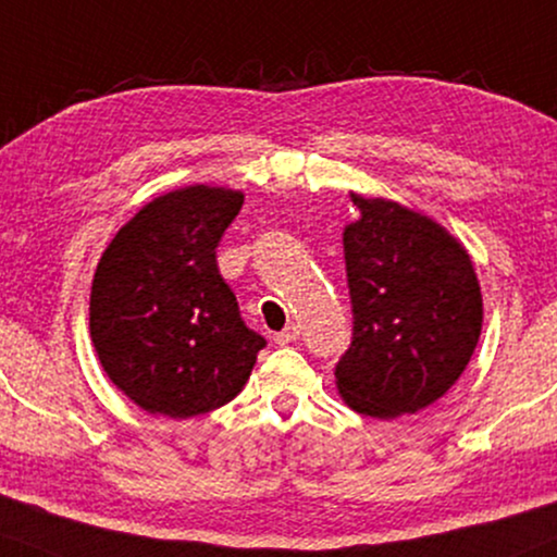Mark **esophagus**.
<instances>
[{"label": "esophagus", "mask_w": 557, "mask_h": 557, "mask_svg": "<svg viewBox=\"0 0 557 557\" xmlns=\"http://www.w3.org/2000/svg\"><path fill=\"white\" fill-rule=\"evenodd\" d=\"M300 336V329L295 326V323H287V326L280 331V334H274V342L280 344V347H285V344H293L295 339Z\"/></svg>", "instance_id": "34e87169"}]
</instances>
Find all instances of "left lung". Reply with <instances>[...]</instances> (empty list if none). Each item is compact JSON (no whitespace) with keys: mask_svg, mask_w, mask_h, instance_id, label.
I'll use <instances>...</instances> for the list:
<instances>
[{"mask_svg":"<svg viewBox=\"0 0 557 557\" xmlns=\"http://www.w3.org/2000/svg\"><path fill=\"white\" fill-rule=\"evenodd\" d=\"M360 221L344 228L351 344L336 362L349 408L396 419L457 383L483 326L473 262L457 238L417 210L351 193Z\"/></svg>","mask_w":557,"mask_h":557,"instance_id":"left-lung-1","label":"left lung"}]
</instances>
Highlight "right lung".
Instances as JSON below:
<instances>
[{"mask_svg":"<svg viewBox=\"0 0 557 557\" xmlns=\"http://www.w3.org/2000/svg\"><path fill=\"white\" fill-rule=\"evenodd\" d=\"M242 206L238 189H174L140 208L97 264L91 344L144 411L189 419L221 408L242 393L267 344L242 321L215 262Z\"/></svg>","mask_w":557,"mask_h":557,"instance_id":"obj_1","label":"right lung"}]
</instances>
